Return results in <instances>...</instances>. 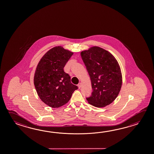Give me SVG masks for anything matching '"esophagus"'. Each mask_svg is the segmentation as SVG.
<instances>
[{
    "label": "esophagus",
    "mask_w": 154,
    "mask_h": 154,
    "mask_svg": "<svg viewBox=\"0 0 154 154\" xmlns=\"http://www.w3.org/2000/svg\"><path fill=\"white\" fill-rule=\"evenodd\" d=\"M78 87H79V89H80L82 87V83H79V84H78Z\"/></svg>",
    "instance_id": "esophagus-1"
}]
</instances>
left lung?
<instances>
[{"label": "left lung", "mask_w": 154, "mask_h": 154, "mask_svg": "<svg viewBox=\"0 0 154 154\" xmlns=\"http://www.w3.org/2000/svg\"><path fill=\"white\" fill-rule=\"evenodd\" d=\"M82 60L90 75L93 92L87 98L90 105L104 107L116 100L122 85L120 67L109 52L93 46L81 52Z\"/></svg>", "instance_id": "1"}]
</instances>
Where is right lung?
Listing matches in <instances>:
<instances>
[{
  "mask_svg": "<svg viewBox=\"0 0 154 154\" xmlns=\"http://www.w3.org/2000/svg\"><path fill=\"white\" fill-rule=\"evenodd\" d=\"M73 54L60 46L54 47L44 54L36 68L34 84L36 92L41 101L51 107L65 105L79 88L64 71Z\"/></svg>",
  "mask_w": 154,
  "mask_h": 154,
  "instance_id": "add662e5",
  "label": "right lung"
}]
</instances>
